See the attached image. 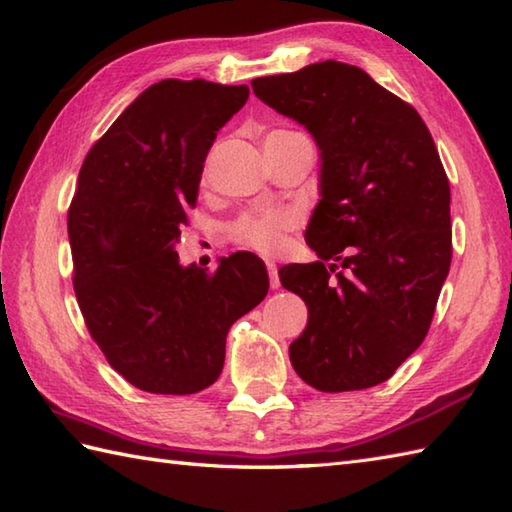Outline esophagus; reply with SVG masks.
Masks as SVG:
<instances>
[{"label": "esophagus", "instance_id": "obj_1", "mask_svg": "<svg viewBox=\"0 0 512 512\" xmlns=\"http://www.w3.org/2000/svg\"><path fill=\"white\" fill-rule=\"evenodd\" d=\"M266 268H268V277H270V288L273 290H277L279 286H281V281H279V273H277V264L275 262H266Z\"/></svg>", "mask_w": 512, "mask_h": 512}]
</instances>
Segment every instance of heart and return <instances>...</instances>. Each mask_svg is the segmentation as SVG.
I'll use <instances>...</instances> for the list:
<instances>
[{"label": "heart", "instance_id": "obj_1", "mask_svg": "<svg viewBox=\"0 0 512 512\" xmlns=\"http://www.w3.org/2000/svg\"><path fill=\"white\" fill-rule=\"evenodd\" d=\"M299 132L292 129H268L264 134V147L279 145L286 140L299 138ZM299 217L292 211H264V213H244L228 224V237L237 246H244L262 255H275L286 244V237L297 228Z\"/></svg>", "mask_w": 512, "mask_h": 512}]
</instances>
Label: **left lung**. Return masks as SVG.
Listing matches in <instances>:
<instances>
[{
  "mask_svg": "<svg viewBox=\"0 0 512 512\" xmlns=\"http://www.w3.org/2000/svg\"><path fill=\"white\" fill-rule=\"evenodd\" d=\"M321 149V200L306 228L319 262L279 270L308 306L290 363L319 391L383 383L424 341L449 275L451 189L411 103L356 65L321 61L250 81Z\"/></svg>",
  "mask_w": 512,
  "mask_h": 512,
  "instance_id": "1",
  "label": "left lung"
}]
</instances>
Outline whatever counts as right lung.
Here are the masks:
<instances>
[{
  "label": "right lung",
  "instance_id": "obj_1",
  "mask_svg": "<svg viewBox=\"0 0 512 512\" xmlns=\"http://www.w3.org/2000/svg\"><path fill=\"white\" fill-rule=\"evenodd\" d=\"M246 85L165 79L147 88L85 156L68 209L72 284L94 343L127 383L187 396L213 385L228 328L264 301L253 253L182 268L176 242L204 160Z\"/></svg>",
  "mask_w": 512,
  "mask_h": 512
}]
</instances>
